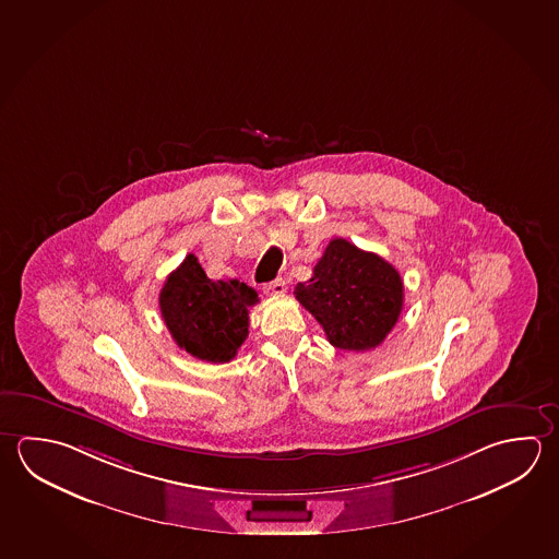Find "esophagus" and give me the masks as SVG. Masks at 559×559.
Returning <instances> with one entry per match:
<instances>
[{"mask_svg": "<svg viewBox=\"0 0 559 559\" xmlns=\"http://www.w3.org/2000/svg\"><path fill=\"white\" fill-rule=\"evenodd\" d=\"M264 294L267 295H282L285 294V282L282 277H277L274 282L264 285Z\"/></svg>", "mask_w": 559, "mask_h": 559, "instance_id": "1", "label": "esophagus"}]
</instances>
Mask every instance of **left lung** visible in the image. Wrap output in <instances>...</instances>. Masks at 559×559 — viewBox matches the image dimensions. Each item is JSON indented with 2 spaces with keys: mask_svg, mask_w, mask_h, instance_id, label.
I'll list each match as a JSON object with an SVG mask.
<instances>
[{
  "mask_svg": "<svg viewBox=\"0 0 559 559\" xmlns=\"http://www.w3.org/2000/svg\"><path fill=\"white\" fill-rule=\"evenodd\" d=\"M295 299L316 317L331 345L362 353L396 325L404 282L384 258L333 238L311 280L295 287Z\"/></svg>",
  "mask_w": 559,
  "mask_h": 559,
  "instance_id": "1",
  "label": "left lung"
}]
</instances>
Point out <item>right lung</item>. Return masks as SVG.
<instances>
[{"label": "right lung", "instance_id": "right-lung-1", "mask_svg": "<svg viewBox=\"0 0 559 559\" xmlns=\"http://www.w3.org/2000/svg\"><path fill=\"white\" fill-rule=\"evenodd\" d=\"M258 294L238 280H211L189 254L167 275L159 294L163 321L173 341L206 362H230L248 336V307Z\"/></svg>", "mask_w": 559, "mask_h": 559}]
</instances>
